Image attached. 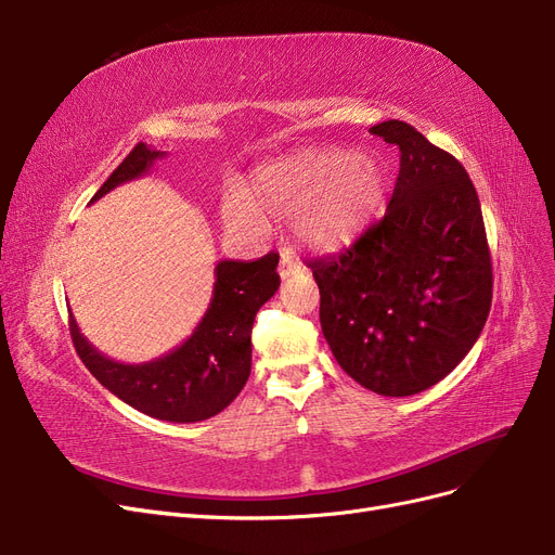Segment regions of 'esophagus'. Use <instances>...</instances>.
<instances>
[{"label": "esophagus", "instance_id": "obj_1", "mask_svg": "<svg viewBox=\"0 0 555 555\" xmlns=\"http://www.w3.org/2000/svg\"><path fill=\"white\" fill-rule=\"evenodd\" d=\"M300 268V263L296 261V257L292 255L289 249H284L282 251V257H280V266H278V271H280V278L282 280H287L289 275H294L296 271Z\"/></svg>", "mask_w": 555, "mask_h": 555}]
</instances>
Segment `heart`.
Wrapping results in <instances>:
<instances>
[{
  "instance_id": "1",
  "label": "heart",
  "mask_w": 555,
  "mask_h": 555,
  "mask_svg": "<svg viewBox=\"0 0 555 555\" xmlns=\"http://www.w3.org/2000/svg\"><path fill=\"white\" fill-rule=\"evenodd\" d=\"M386 194L379 159L349 150H300L268 162L249 176L243 196H229V229L261 236L266 220H289L298 241L333 251L357 241Z\"/></svg>"
}]
</instances>
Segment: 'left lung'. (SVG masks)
<instances>
[{
	"mask_svg": "<svg viewBox=\"0 0 555 555\" xmlns=\"http://www.w3.org/2000/svg\"><path fill=\"white\" fill-rule=\"evenodd\" d=\"M371 133L400 150L389 206L354 245L308 266L335 361L365 389L400 398L430 389L473 349L491 310L493 268L463 164L408 122Z\"/></svg>",
	"mask_w": 555,
	"mask_h": 555,
	"instance_id": "8db88e82",
	"label": "left lung"
}]
</instances>
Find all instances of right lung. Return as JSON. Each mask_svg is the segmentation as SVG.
<instances>
[{
	"label": "right lung",
	"mask_w": 555,
	"mask_h": 555,
	"mask_svg": "<svg viewBox=\"0 0 555 555\" xmlns=\"http://www.w3.org/2000/svg\"><path fill=\"white\" fill-rule=\"evenodd\" d=\"M164 153L139 143L117 166L92 201L117 184L141 178ZM280 257L268 251L257 261H220L215 266L210 306L194 333L147 363H117L96 351L69 317L72 340L80 361L106 389L133 410L173 424H194L231 405L249 377L251 324L259 308L280 287Z\"/></svg>",
	"instance_id": "add662e5"
}]
</instances>
